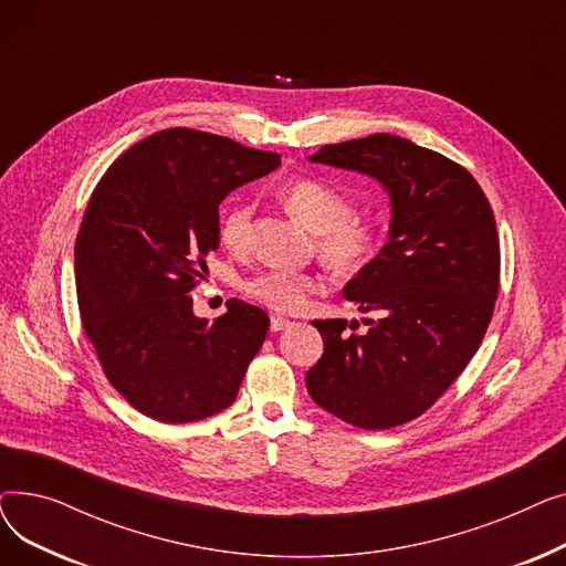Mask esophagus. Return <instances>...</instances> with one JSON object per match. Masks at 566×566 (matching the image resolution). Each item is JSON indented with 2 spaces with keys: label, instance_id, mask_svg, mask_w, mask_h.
Instances as JSON below:
<instances>
[{
  "label": "esophagus",
  "instance_id": "1",
  "mask_svg": "<svg viewBox=\"0 0 566 566\" xmlns=\"http://www.w3.org/2000/svg\"><path fill=\"white\" fill-rule=\"evenodd\" d=\"M286 328H291V321H289V318H282V316H273V318H271V331H273V333L286 331Z\"/></svg>",
  "mask_w": 566,
  "mask_h": 566
}]
</instances>
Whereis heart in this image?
I'll list each match as a JSON object with an SVG mask.
<instances>
[{
  "label": "heart",
  "instance_id": "heart-1",
  "mask_svg": "<svg viewBox=\"0 0 566 566\" xmlns=\"http://www.w3.org/2000/svg\"><path fill=\"white\" fill-rule=\"evenodd\" d=\"M282 199L295 218L316 231L318 252L337 273H360L376 256L380 229L376 222L350 213L353 203L346 192L321 181V178H298L284 188ZM252 213L250 203H235L222 216L220 241L224 248L231 252L248 248ZM321 289V277L289 271V268H265L245 282V293L250 298L277 314L303 312L312 295Z\"/></svg>",
  "mask_w": 566,
  "mask_h": 566
}]
</instances>
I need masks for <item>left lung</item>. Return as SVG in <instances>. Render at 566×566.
I'll list each match as a JSON object with an SVG mask.
<instances>
[{
    "mask_svg": "<svg viewBox=\"0 0 566 566\" xmlns=\"http://www.w3.org/2000/svg\"><path fill=\"white\" fill-rule=\"evenodd\" d=\"M312 163L360 171L390 192V241L344 295L365 318L314 321L321 360L312 399L367 431L420 418L478 353L500 289V241L491 203L459 163L410 139L376 133L325 144Z\"/></svg>",
    "mask_w": 566,
    "mask_h": 566,
    "instance_id": "8db88e82",
    "label": "left lung"
}]
</instances>
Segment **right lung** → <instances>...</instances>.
I'll return each mask as SVG.
<instances>
[{"mask_svg": "<svg viewBox=\"0 0 566 566\" xmlns=\"http://www.w3.org/2000/svg\"><path fill=\"white\" fill-rule=\"evenodd\" d=\"M280 154L192 128L154 133L103 174L75 241L77 305L112 388L146 418L197 422L235 401L271 318L231 298L213 323L190 291L220 245L222 199Z\"/></svg>", "mask_w": 566, "mask_h": 566, "instance_id": "right-lung-1", "label": "right lung"}]
</instances>
